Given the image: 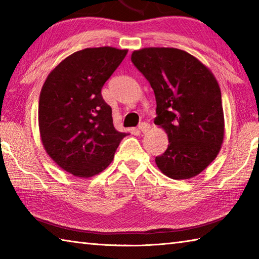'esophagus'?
<instances>
[{"label":"esophagus","instance_id":"1","mask_svg":"<svg viewBox=\"0 0 259 259\" xmlns=\"http://www.w3.org/2000/svg\"><path fill=\"white\" fill-rule=\"evenodd\" d=\"M150 128H151L150 124H148V123H141L139 125V130H140V132H142V133H148Z\"/></svg>","mask_w":259,"mask_h":259}]
</instances>
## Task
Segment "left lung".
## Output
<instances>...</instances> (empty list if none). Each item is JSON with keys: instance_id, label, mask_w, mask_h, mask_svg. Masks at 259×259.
Returning <instances> with one entry per match:
<instances>
[{"instance_id": "8db88e82", "label": "left lung", "mask_w": 259, "mask_h": 259, "mask_svg": "<svg viewBox=\"0 0 259 259\" xmlns=\"http://www.w3.org/2000/svg\"><path fill=\"white\" fill-rule=\"evenodd\" d=\"M131 60L154 91V124L168 135V148L155 158L160 171L172 179L201 174L218 157L224 139L221 90L206 65L171 47H146Z\"/></svg>"}]
</instances>
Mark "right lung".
<instances>
[{
    "instance_id": "obj_1",
    "label": "right lung",
    "mask_w": 259,
    "mask_h": 259,
    "mask_svg": "<svg viewBox=\"0 0 259 259\" xmlns=\"http://www.w3.org/2000/svg\"><path fill=\"white\" fill-rule=\"evenodd\" d=\"M127 50L105 46L71 54L44 82L38 125L46 153L75 177L89 178L108 167L128 133L114 127L101 89Z\"/></svg>"
}]
</instances>
